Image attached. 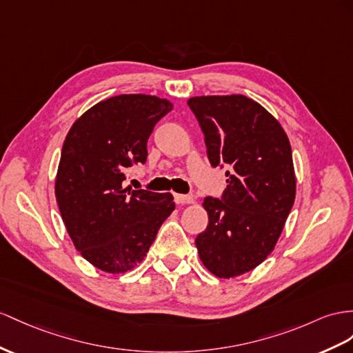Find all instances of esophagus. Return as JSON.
<instances>
[{
  "instance_id": "34e87169",
  "label": "esophagus",
  "mask_w": 353,
  "mask_h": 353,
  "mask_svg": "<svg viewBox=\"0 0 353 353\" xmlns=\"http://www.w3.org/2000/svg\"><path fill=\"white\" fill-rule=\"evenodd\" d=\"M174 201L177 204H194L195 198L194 195H182V194H176L174 195Z\"/></svg>"
}]
</instances>
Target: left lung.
<instances>
[{
    "mask_svg": "<svg viewBox=\"0 0 353 353\" xmlns=\"http://www.w3.org/2000/svg\"><path fill=\"white\" fill-rule=\"evenodd\" d=\"M188 105L212 167H228L222 196L204 198L209 225L195 239L198 255L214 276L237 277L273 252L292 209L291 144L276 117L245 95L192 97Z\"/></svg>",
    "mask_w": 353,
    "mask_h": 353,
    "instance_id": "left-lung-1",
    "label": "left lung"
}]
</instances>
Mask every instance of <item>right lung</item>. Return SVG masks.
Returning a JSON list of instances; mask_svg holds the SVG:
<instances>
[{
    "label": "right lung",
    "mask_w": 353,
    "mask_h": 353,
    "mask_svg": "<svg viewBox=\"0 0 353 353\" xmlns=\"http://www.w3.org/2000/svg\"><path fill=\"white\" fill-rule=\"evenodd\" d=\"M171 110L155 95H117L90 107L67 134L57 203L80 255L105 273L140 264L174 210L171 194L122 188L126 168L146 162L149 135Z\"/></svg>",
    "instance_id": "obj_1"
}]
</instances>
